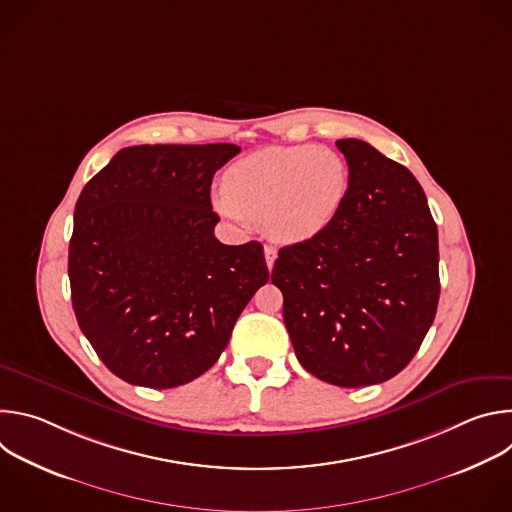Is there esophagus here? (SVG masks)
I'll return each instance as SVG.
<instances>
[{"label": "esophagus", "instance_id": "obj_1", "mask_svg": "<svg viewBox=\"0 0 512 512\" xmlns=\"http://www.w3.org/2000/svg\"><path fill=\"white\" fill-rule=\"evenodd\" d=\"M275 259H277V251H275V247L265 245V263H267V267H269V269L273 267Z\"/></svg>", "mask_w": 512, "mask_h": 512}]
</instances>
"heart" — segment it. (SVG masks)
<instances>
[{
    "mask_svg": "<svg viewBox=\"0 0 512 512\" xmlns=\"http://www.w3.org/2000/svg\"><path fill=\"white\" fill-rule=\"evenodd\" d=\"M214 208L233 221L265 223L283 243L316 237L340 210L348 192V166L318 145H275L235 162L223 178Z\"/></svg>",
    "mask_w": 512,
    "mask_h": 512,
    "instance_id": "heart-1",
    "label": "heart"
}]
</instances>
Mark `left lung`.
Masks as SVG:
<instances>
[{
    "instance_id": "8db88e82",
    "label": "left lung",
    "mask_w": 512,
    "mask_h": 512,
    "mask_svg": "<svg viewBox=\"0 0 512 512\" xmlns=\"http://www.w3.org/2000/svg\"><path fill=\"white\" fill-rule=\"evenodd\" d=\"M348 192L312 239L279 249L271 281L302 367L338 387L401 373L440 300L437 227L415 176L362 139H338Z\"/></svg>"
}]
</instances>
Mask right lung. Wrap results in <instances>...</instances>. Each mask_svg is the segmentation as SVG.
I'll list each match as a JSON object with an SVG mask.
<instances>
[{
    "label": "right lung",
    "mask_w": 512,
    "mask_h": 512,
    "mask_svg": "<svg viewBox=\"0 0 512 512\" xmlns=\"http://www.w3.org/2000/svg\"><path fill=\"white\" fill-rule=\"evenodd\" d=\"M233 143L133 145L83 188L68 247L77 322L125 383L172 389L206 373L267 283L263 245H223L210 184Z\"/></svg>",
    "instance_id": "add662e5"
}]
</instances>
